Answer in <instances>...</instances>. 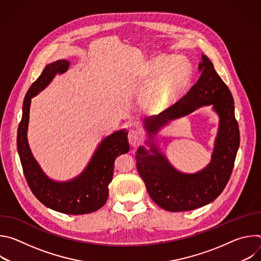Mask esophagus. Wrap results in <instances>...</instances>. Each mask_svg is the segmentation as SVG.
I'll use <instances>...</instances> for the list:
<instances>
[{
	"mask_svg": "<svg viewBox=\"0 0 261 261\" xmlns=\"http://www.w3.org/2000/svg\"><path fill=\"white\" fill-rule=\"evenodd\" d=\"M128 138H129V141L130 143L133 145V146H136L138 145L141 140H142V132L138 129H133V130H130L129 131V135H128Z\"/></svg>",
	"mask_w": 261,
	"mask_h": 261,
	"instance_id": "esophagus-1",
	"label": "esophagus"
}]
</instances>
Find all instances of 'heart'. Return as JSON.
<instances>
[{
    "instance_id": "obj_1",
    "label": "heart",
    "mask_w": 261,
    "mask_h": 261,
    "mask_svg": "<svg viewBox=\"0 0 261 261\" xmlns=\"http://www.w3.org/2000/svg\"><path fill=\"white\" fill-rule=\"evenodd\" d=\"M155 81V98L159 102L174 100L191 82L192 69L184 59L160 57L150 66Z\"/></svg>"
}]
</instances>
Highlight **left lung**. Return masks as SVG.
<instances>
[{"instance_id":"left-lung-1","label":"left lung","mask_w":261,"mask_h":261,"mask_svg":"<svg viewBox=\"0 0 261 261\" xmlns=\"http://www.w3.org/2000/svg\"><path fill=\"white\" fill-rule=\"evenodd\" d=\"M198 69L201 75L190 91L159 115L146 118L144 128L152 137L169 121L187 116L198 107L213 105L220 121L210 164L196 173H182L154 143L151 144L152 154L140 146L135 155L138 173L148 194L160 207L169 212L192 211L214 201L230 178L240 146L234 101L228 87L206 56H201Z\"/></svg>"}]
</instances>
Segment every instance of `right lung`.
Segmentation results:
<instances>
[{
  "label": "right lung",
  "instance_id": "1",
  "mask_svg": "<svg viewBox=\"0 0 261 261\" xmlns=\"http://www.w3.org/2000/svg\"><path fill=\"white\" fill-rule=\"evenodd\" d=\"M68 67L69 62L66 60L48 64L30 87L23 100L22 117L17 130V151L24 177L37 199L45 206L63 214L83 215L99 210L106 202L115 160L118 156L129 152V142L128 132L125 129L105 137L83 173L71 180L56 181L43 172L28 143L31 99L44 90L56 74L64 73Z\"/></svg>",
  "mask_w": 261,
  "mask_h": 261
}]
</instances>
